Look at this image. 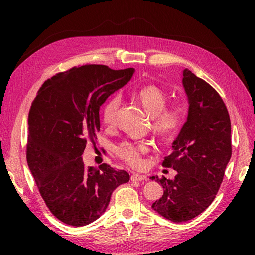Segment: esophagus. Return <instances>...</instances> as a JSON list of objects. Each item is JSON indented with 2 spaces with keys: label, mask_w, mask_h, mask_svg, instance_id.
I'll list each match as a JSON object with an SVG mask.
<instances>
[{
  "label": "esophagus",
  "mask_w": 255,
  "mask_h": 255,
  "mask_svg": "<svg viewBox=\"0 0 255 255\" xmlns=\"http://www.w3.org/2000/svg\"><path fill=\"white\" fill-rule=\"evenodd\" d=\"M146 180V177L144 175H140V174H132L130 175V181L133 182H141V181H144Z\"/></svg>",
  "instance_id": "obj_1"
}]
</instances>
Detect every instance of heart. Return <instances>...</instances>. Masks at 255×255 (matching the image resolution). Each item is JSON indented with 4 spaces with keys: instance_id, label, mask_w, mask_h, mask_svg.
Instances as JSON below:
<instances>
[{
    "instance_id": "obj_1",
    "label": "heart",
    "mask_w": 255,
    "mask_h": 255,
    "mask_svg": "<svg viewBox=\"0 0 255 255\" xmlns=\"http://www.w3.org/2000/svg\"><path fill=\"white\" fill-rule=\"evenodd\" d=\"M135 98L143 109L151 115V128L153 132L163 139H170L182 129L186 111L180 104L167 105L168 94L157 85L149 84L140 87L135 92ZM121 104L118 95L106 100L101 110V119L107 128H113ZM151 149L146 141L125 140L115 145L114 153L118 158L133 168L140 167L142 157Z\"/></svg>"
}]
</instances>
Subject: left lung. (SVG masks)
<instances>
[{"label": "left lung", "mask_w": 255, "mask_h": 255, "mask_svg": "<svg viewBox=\"0 0 255 255\" xmlns=\"http://www.w3.org/2000/svg\"><path fill=\"white\" fill-rule=\"evenodd\" d=\"M182 82L188 97V117L173 141L172 153L163 161L177 174L174 180L151 177L164 188L153 210L174 222L195 218L211 205L232 155L231 120L218 92L188 69L183 71Z\"/></svg>", "instance_id": "8db88e82"}]
</instances>
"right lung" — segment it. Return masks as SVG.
<instances>
[{
    "instance_id": "add662e5",
    "label": "right lung",
    "mask_w": 255,
    "mask_h": 255,
    "mask_svg": "<svg viewBox=\"0 0 255 255\" xmlns=\"http://www.w3.org/2000/svg\"><path fill=\"white\" fill-rule=\"evenodd\" d=\"M134 71L73 67L45 81L32 102L27 165L45 205L66 225L82 227L98 219L113 191L129 181L127 171L107 164L86 168L82 155L87 142L97 139L100 106Z\"/></svg>"
}]
</instances>
